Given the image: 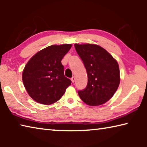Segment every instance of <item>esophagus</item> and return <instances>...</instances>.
<instances>
[{
  "label": "esophagus",
  "mask_w": 147,
  "mask_h": 147,
  "mask_svg": "<svg viewBox=\"0 0 147 147\" xmlns=\"http://www.w3.org/2000/svg\"><path fill=\"white\" fill-rule=\"evenodd\" d=\"M74 80H75V77L74 76H73L71 78V81H72V82L73 83H74Z\"/></svg>",
  "instance_id": "1"
}]
</instances>
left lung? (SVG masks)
<instances>
[{
	"mask_svg": "<svg viewBox=\"0 0 147 147\" xmlns=\"http://www.w3.org/2000/svg\"><path fill=\"white\" fill-rule=\"evenodd\" d=\"M88 73V85L78 93L84 102L99 106L113 96L120 83L117 62L112 56L96 45H74Z\"/></svg>",
	"mask_w": 147,
	"mask_h": 147,
	"instance_id": "8db88e82",
	"label": "left lung"
}]
</instances>
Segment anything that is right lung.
I'll list each match as a JSON object with an SVG mask.
<instances>
[{
  "label": "right lung",
  "mask_w": 147,
  "mask_h": 147,
  "mask_svg": "<svg viewBox=\"0 0 147 147\" xmlns=\"http://www.w3.org/2000/svg\"><path fill=\"white\" fill-rule=\"evenodd\" d=\"M71 44L51 45L41 50L30 59L23 72L27 92L37 102L49 105L59 100L71 85L64 75L61 59Z\"/></svg>",
  "instance_id": "obj_1"
}]
</instances>
